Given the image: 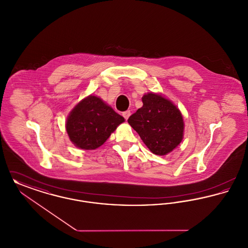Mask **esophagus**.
<instances>
[{
	"instance_id": "obj_1",
	"label": "esophagus",
	"mask_w": 248,
	"mask_h": 248,
	"mask_svg": "<svg viewBox=\"0 0 248 248\" xmlns=\"http://www.w3.org/2000/svg\"><path fill=\"white\" fill-rule=\"evenodd\" d=\"M130 115H131V111H130V110H125V111L123 112V116L124 117L125 120H127V119L129 118Z\"/></svg>"
}]
</instances>
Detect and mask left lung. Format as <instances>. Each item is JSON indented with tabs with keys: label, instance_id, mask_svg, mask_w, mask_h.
I'll return each mask as SVG.
<instances>
[{
	"label": "left lung",
	"instance_id": "obj_1",
	"mask_svg": "<svg viewBox=\"0 0 248 248\" xmlns=\"http://www.w3.org/2000/svg\"><path fill=\"white\" fill-rule=\"evenodd\" d=\"M143 106L128 119L142 141L156 155L175 150L184 137V121L179 108L162 94L150 92L142 96Z\"/></svg>",
	"mask_w": 248,
	"mask_h": 248
}]
</instances>
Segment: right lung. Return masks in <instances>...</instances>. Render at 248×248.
Returning a JSON list of instances; mask_svg holds the SVG:
<instances>
[{
	"mask_svg": "<svg viewBox=\"0 0 248 248\" xmlns=\"http://www.w3.org/2000/svg\"><path fill=\"white\" fill-rule=\"evenodd\" d=\"M124 121L100 97L91 94L71 109L66 131L75 147L92 151L103 145Z\"/></svg>",
	"mask_w": 248,
	"mask_h": 248,
	"instance_id": "right-lung-1",
	"label": "right lung"
}]
</instances>
